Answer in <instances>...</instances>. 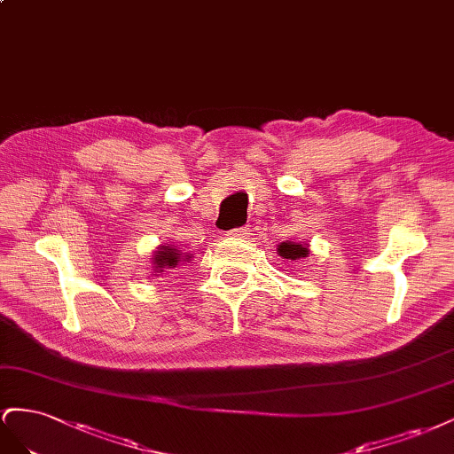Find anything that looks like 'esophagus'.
I'll return each mask as SVG.
<instances>
[{"label":"esophagus","mask_w":454,"mask_h":454,"mask_svg":"<svg viewBox=\"0 0 454 454\" xmlns=\"http://www.w3.org/2000/svg\"><path fill=\"white\" fill-rule=\"evenodd\" d=\"M247 234H249V228H234V230H230V231H228V236H230V238H238V239L245 238Z\"/></svg>","instance_id":"esophagus-1"}]
</instances>
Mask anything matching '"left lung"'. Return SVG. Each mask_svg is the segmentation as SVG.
Here are the masks:
<instances>
[{"label":"left lung","mask_w":454,"mask_h":454,"mask_svg":"<svg viewBox=\"0 0 454 454\" xmlns=\"http://www.w3.org/2000/svg\"><path fill=\"white\" fill-rule=\"evenodd\" d=\"M279 256L289 258V261H299V258L308 256V243H294V241H283L278 247Z\"/></svg>","instance_id":"8db88e82"}]
</instances>
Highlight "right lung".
Returning <instances> with one entry per match:
<instances>
[{"label": "right lung", "mask_w": 454, "mask_h": 454, "mask_svg": "<svg viewBox=\"0 0 454 454\" xmlns=\"http://www.w3.org/2000/svg\"><path fill=\"white\" fill-rule=\"evenodd\" d=\"M153 268L155 274H161V271H169L175 270L176 266H180L183 262L192 261V256L186 253H180L175 245H161L158 247V251L153 253Z\"/></svg>", "instance_id": "add662e5"}]
</instances>
